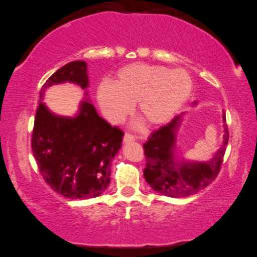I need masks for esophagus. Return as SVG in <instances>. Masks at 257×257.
<instances>
[{
    "instance_id": "1",
    "label": "esophagus",
    "mask_w": 257,
    "mask_h": 257,
    "mask_svg": "<svg viewBox=\"0 0 257 257\" xmlns=\"http://www.w3.org/2000/svg\"><path fill=\"white\" fill-rule=\"evenodd\" d=\"M136 140V138L133 136V135H130V134H126L123 136V142L124 143H128V142H133V141H135Z\"/></svg>"
}]
</instances>
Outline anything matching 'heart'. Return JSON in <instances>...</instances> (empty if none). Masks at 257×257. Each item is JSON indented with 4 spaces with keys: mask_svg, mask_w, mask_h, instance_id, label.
Masks as SVG:
<instances>
[{
    "mask_svg": "<svg viewBox=\"0 0 257 257\" xmlns=\"http://www.w3.org/2000/svg\"><path fill=\"white\" fill-rule=\"evenodd\" d=\"M192 88V79L186 70L137 63L118 70L115 83L98 84L97 100L110 121H122L137 102L143 120L159 126L172 119L188 101Z\"/></svg>",
    "mask_w": 257,
    "mask_h": 257,
    "instance_id": "1",
    "label": "heart"
}]
</instances>
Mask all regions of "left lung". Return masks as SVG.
I'll return each mask as SVG.
<instances>
[{
	"label": "left lung",
	"mask_w": 257,
	"mask_h": 257,
	"mask_svg": "<svg viewBox=\"0 0 257 257\" xmlns=\"http://www.w3.org/2000/svg\"><path fill=\"white\" fill-rule=\"evenodd\" d=\"M222 146L212 160L204 163L176 161V133L180 123V115L154 131L143 144L146 155L143 175L151 188L166 196L185 197L197 193L212 183L219 174L229 139L226 115H222Z\"/></svg>",
	"instance_id": "1"
}]
</instances>
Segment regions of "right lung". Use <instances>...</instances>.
<instances>
[{
  "instance_id": "1",
  "label": "right lung",
  "mask_w": 257,
  "mask_h": 257,
  "mask_svg": "<svg viewBox=\"0 0 257 257\" xmlns=\"http://www.w3.org/2000/svg\"><path fill=\"white\" fill-rule=\"evenodd\" d=\"M87 64L70 62L55 71L40 91L31 147L39 172L55 192L68 199H92L109 185L110 164L121 148L123 133L97 115L89 101L75 117L52 114L42 102L44 92L57 83L89 87ZM88 95V93H85Z\"/></svg>"
}]
</instances>
